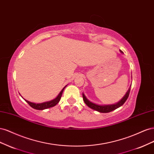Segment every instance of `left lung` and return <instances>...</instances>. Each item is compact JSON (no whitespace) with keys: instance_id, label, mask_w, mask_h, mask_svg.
<instances>
[{"instance_id":"left-lung-1","label":"left lung","mask_w":154,"mask_h":154,"mask_svg":"<svg viewBox=\"0 0 154 154\" xmlns=\"http://www.w3.org/2000/svg\"><path fill=\"white\" fill-rule=\"evenodd\" d=\"M120 53H123V51L120 50ZM130 87H131V86H130L128 88V90L127 91V93H126L125 95L123 96V98L121 100L119 101H118V103H114V104H111V105H98V104H96V103H93V102L91 101L90 100H88L86 96H85V94H82V96H83V101H84L85 103L89 107V108L94 110H96L97 112H101V113H108V112H110L112 111V110H114L115 109L119 108V107H120L121 106H122L124 103L125 102L127 101L128 97L129 96V93H130Z\"/></svg>"}]
</instances>
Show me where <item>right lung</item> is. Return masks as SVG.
Masks as SVG:
<instances>
[{"label": "right lung", "instance_id": "1", "mask_svg": "<svg viewBox=\"0 0 154 154\" xmlns=\"http://www.w3.org/2000/svg\"><path fill=\"white\" fill-rule=\"evenodd\" d=\"M67 86V85H66ZM66 86H65L63 88L62 90L60 91V92L58 94V95L57 96V97H56V98L53 99V100H51V101H45V102H44V103H32V102H31V101H27L25 99H24L22 97L23 99H24L27 103H28L32 108H33L35 109H36V110H44V109H48V108H51V107H53L54 106H55L56 105H57L58 102L60 101V99H61V97H62V93L63 92V90L64 88L66 87Z\"/></svg>", "mask_w": 154, "mask_h": 154}]
</instances>
